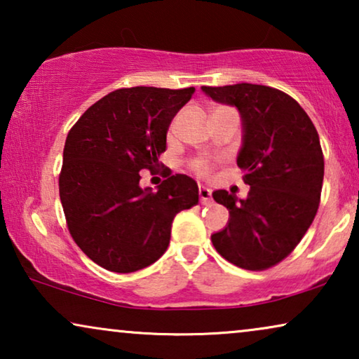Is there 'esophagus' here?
I'll list each match as a JSON object with an SVG mask.
<instances>
[{"label": "esophagus", "instance_id": "obj_1", "mask_svg": "<svg viewBox=\"0 0 359 359\" xmlns=\"http://www.w3.org/2000/svg\"><path fill=\"white\" fill-rule=\"evenodd\" d=\"M199 198L203 204H210L212 203V191H210L208 186H199Z\"/></svg>", "mask_w": 359, "mask_h": 359}]
</instances>
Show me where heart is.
Wrapping results in <instances>:
<instances>
[{"label": "heart", "instance_id": "1", "mask_svg": "<svg viewBox=\"0 0 359 359\" xmlns=\"http://www.w3.org/2000/svg\"><path fill=\"white\" fill-rule=\"evenodd\" d=\"M191 166H193V170L198 171L199 175H209V171H210V163H209L208 160H204V158L193 160V163H191Z\"/></svg>", "mask_w": 359, "mask_h": 359}]
</instances>
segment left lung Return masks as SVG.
I'll return each instance as SVG.
<instances>
[{"mask_svg":"<svg viewBox=\"0 0 359 359\" xmlns=\"http://www.w3.org/2000/svg\"><path fill=\"white\" fill-rule=\"evenodd\" d=\"M205 95L235 106L243 137L237 165L248 196L212 193L229 209V222L210 235L219 255L235 266L262 271L283 262L316 217L323 183V154L311 117L286 93L237 83L203 86Z\"/></svg>","mask_w":359,"mask_h":359,"instance_id":"8db88e82","label":"left lung"}]
</instances>
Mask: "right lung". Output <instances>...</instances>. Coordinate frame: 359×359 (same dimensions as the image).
I'll use <instances>...</instances> for the list:
<instances>
[{
    "instance_id": "obj_1",
    "label": "right lung",
    "mask_w": 359,
    "mask_h": 359,
    "mask_svg": "<svg viewBox=\"0 0 359 359\" xmlns=\"http://www.w3.org/2000/svg\"><path fill=\"white\" fill-rule=\"evenodd\" d=\"M194 88H122L88 107L68 132L58 178L73 240L88 258L114 273L150 266L166 252L171 224L199 203L198 183L170 175L158 189L140 188V170H155L166 132Z\"/></svg>"
}]
</instances>
